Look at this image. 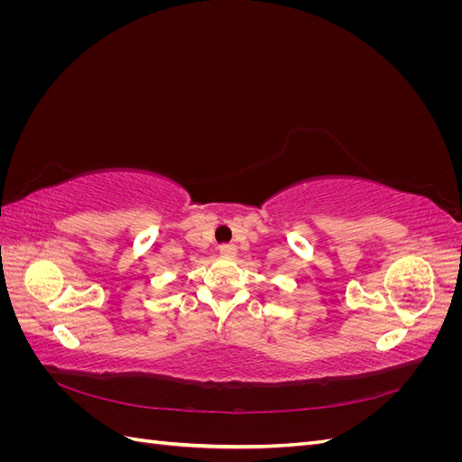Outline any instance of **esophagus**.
Returning <instances> with one entry per match:
<instances>
[{"label":"esophagus","instance_id":"esophagus-1","mask_svg":"<svg viewBox=\"0 0 462 462\" xmlns=\"http://www.w3.org/2000/svg\"><path fill=\"white\" fill-rule=\"evenodd\" d=\"M219 254L226 258H233L236 254V246L235 245H221L219 246Z\"/></svg>","mask_w":462,"mask_h":462}]
</instances>
